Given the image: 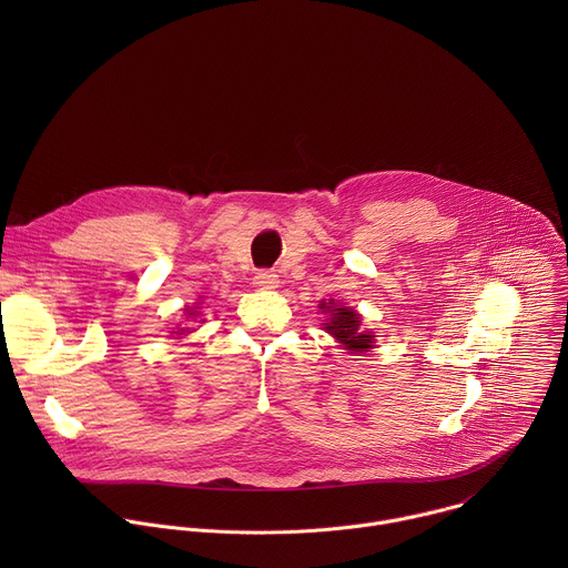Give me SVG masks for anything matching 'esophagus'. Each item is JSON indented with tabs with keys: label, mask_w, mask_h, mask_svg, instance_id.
Here are the masks:
<instances>
[{
	"label": "esophagus",
	"mask_w": 568,
	"mask_h": 568,
	"mask_svg": "<svg viewBox=\"0 0 568 568\" xmlns=\"http://www.w3.org/2000/svg\"><path fill=\"white\" fill-rule=\"evenodd\" d=\"M254 285L258 290H274V287H278V274H274V272H258L254 276Z\"/></svg>",
	"instance_id": "34e87169"
}]
</instances>
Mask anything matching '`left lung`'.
Instances as JSON below:
<instances>
[{"mask_svg": "<svg viewBox=\"0 0 568 568\" xmlns=\"http://www.w3.org/2000/svg\"><path fill=\"white\" fill-rule=\"evenodd\" d=\"M318 307L323 310V314H328L326 323H323V331L333 335L337 344H342V351L368 353V348H373L375 335L362 328V316L357 314V310L348 305H337L335 301H321Z\"/></svg>", "mask_w": 568, "mask_h": 568, "instance_id": "8db88e82", "label": "left lung"}]
</instances>
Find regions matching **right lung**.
<instances>
[{
    "label": "right lung",
    "mask_w": 568,
    "mask_h": 568,
    "mask_svg": "<svg viewBox=\"0 0 568 568\" xmlns=\"http://www.w3.org/2000/svg\"><path fill=\"white\" fill-rule=\"evenodd\" d=\"M197 314H200L197 310H191V307L186 310V316H189V318H191V316H197ZM186 333H191V328H178V333H173V335H180V337H182V335H186Z\"/></svg>",
    "instance_id": "obj_1"
}]
</instances>
